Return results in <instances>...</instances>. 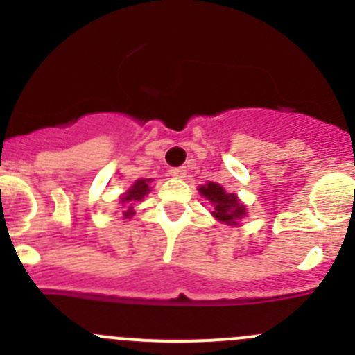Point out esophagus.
Masks as SVG:
<instances>
[{
	"label": "esophagus",
	"mask_w": 355,
	"mask_h": 355,
	"mask_svg": "<svg viewBox=\"0 0 355 355\" xmlns=\"http://www.w3.org/2000/svg\"><path fill=\"white\" fill-rule=\"evenodd\" d=\"M185 173H187V170H185V168H171L170 170V175L173 178H184L185 177Z\"/></svg>",
	"instance_id": "obj_1"
}]
</instances>
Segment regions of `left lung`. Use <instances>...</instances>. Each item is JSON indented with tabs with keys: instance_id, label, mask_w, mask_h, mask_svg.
Returning a JSON list of instances; mask_svg holds the SVG:
<instances>
[{
	"instance_id": "1",
	"label": "left lung",
	"mask_w": 355,
	"mask_h": 355,
	"mask_svg": "<svg viewBox=\"0 0 355 355\" xmlns=\"http://www.w3.org/2000/svg\"><path fill=\"white\" fill-rule=\"evenodd\" d=\"M199 192L213 204V214L220 221H225L228 225H235L239 218H242L245 214L244 204L235 198V194H227L220 184L209 182V184L202 185L199 189Z\"/></svg>"
}]
</instances>
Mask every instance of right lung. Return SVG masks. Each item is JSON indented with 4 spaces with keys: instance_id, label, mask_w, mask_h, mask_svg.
<instances>
[{
    "instance_id": "right-lung-1",
    "label": "right lung",
    "mask_w": 355,
    "mask_h": 355,
    "mask_svg": "<svg viewBox=\"0 0 355 355\" xmlns=\"http://www.w3.org/2000/svg\"><path fill=\"white\" fill-rule=\"evenodd\" d=\"M149 182L151 180H137L123 196H121V204H127V211L123 213L127 218H130L132 214H134V211H132L134 206H132V204H134L135 200H142L146 194H149V191H151V189H149Z\"/></svg>"
}]
</instances>
